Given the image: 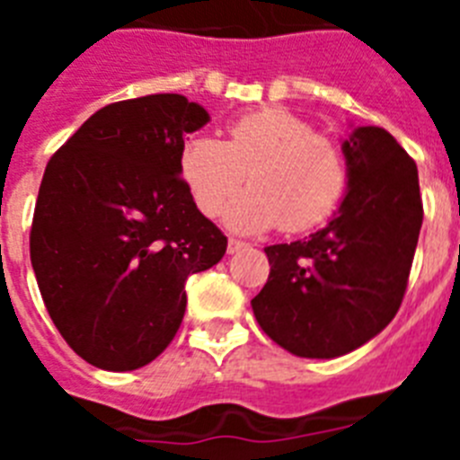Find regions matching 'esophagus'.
<instances>
[{
    "mask_svg": "<svg viewBox=\"0 0 460 460\" xmlns=\"http://www.w3.org/2000/svg\"><path fill=\"white\" fill-rule=\"evenodd\" d=\"M246 249V242H239V239H227V253H237V251Z\"/></svg>",
    "mask_w": 460,
    "mask_h": 460,
    "instance_id": "1",
    "label": "esophagus"
}]
</instances>
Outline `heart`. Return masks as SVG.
<instances>
[{
  "label": "heart",
  "instance_id": "obj_1",
  "mask_svg": "<svg viewBox=\"0 0 460 460\" xmlns=\"http://www.w3.org/2000/svg\"><path fill=\"white\" fill-rule=\"evenodd\" d=\"M180 174L198 209L214 217L249 177L251 189L226 207L227 227L290 233L315 227L336 209L345 164L329 137L290 110L265 108L227 126V137L193 136L180 154Z\"/></svg>",
  "mask_w": 460,
  "mask_h": 460
}]
</instances>
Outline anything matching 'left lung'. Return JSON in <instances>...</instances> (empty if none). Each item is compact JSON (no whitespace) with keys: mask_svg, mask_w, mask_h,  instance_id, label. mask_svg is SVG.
Here are the masks:
<instances>
[{"mask_svg":"<svg viewBox=\"0 0 460 460\" xmlns=\"http://www.w3.org/2000/svg\"><path fill=\"white\" fill-rule=\"evenodd\" d=\"M341 149L339 209L306 239L267 246L270 279L251 299L262 332L306 359L348 355L392 323L424 221L417 165L392 133L355 126Z\"/></svg>","mask_w":460,"mask_h":460,"instance_id":"1","label":"left lung"}]
</instances>
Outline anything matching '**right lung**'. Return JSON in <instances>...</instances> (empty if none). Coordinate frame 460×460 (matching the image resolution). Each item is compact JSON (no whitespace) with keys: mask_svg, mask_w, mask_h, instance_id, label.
Listing matches in <instances>:
<instances>
[{"mask_svg":"<svg viewBox=\"0 0 460 460\" xmlns=\"http://www.w3.org/2000/svg\"><path fill=\"white\" fill-rule=\"evenodd\" d=\"M209 112L149 93L93 112L48 164L30 234L52 323L103 371H136L174 339L186 279L214 267L226 234L180 174L184 136Z\"/></svg>","mask_w":460,"mask_h":460,"instance_id":"1","label":"right lung"}]
</instances>
